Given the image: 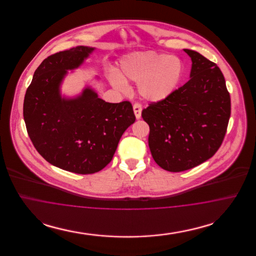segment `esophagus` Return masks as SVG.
<instances>
[{
  "mask_svg": "<svg viewBox=\"0 0 256 256\" xmlns=\"http://www.w3.org/2000/svg\"><path fill=\"white\" fill-rule=\"evenodd\" d=\"M134 111L135 114L136 119H140L141 118V114H142V106L140 104H134Z\"/></svg>",
  "mask_w": 256,
  "mask_h": 256,
  "instance_id": "1",
  "label": "esophagus"
}]
</instances>
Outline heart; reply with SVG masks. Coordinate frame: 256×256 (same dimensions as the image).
I'll use <instances>...</instances> for the list:
<instances>
[{"label":"heart","instance_id":"b5f03b06","mask_svg":"<svg viewBox=\"0 0 256 256\" xmlns=\"http://www.w3.org/2000/svg\"><path fill=\"white\" fill-rule=\"evenodd\" d=\"M183 64L176 56L154 50L134 52L122 56L119 74H110V84L119 91L128 89L126 80L137 84L141 97L148 102H160L169 97L180 84Z\"/></svg>","mask_w":256,"mask_h":256}]
</instances>
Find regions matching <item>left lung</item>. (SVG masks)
<instances>
[{
  "mask_svg": "<svg viewBox=\"0 0 256 256\" xmlns=\"http://www.w3.org/2000/svg\"><path fill=\"white\" fill-rule=\"evenodd\" d=\"M190 80L169 97L150 104L148 146L156 164L169 172L192 169L219 150L230 117V96L219 67L192 50Z\"/></svg>",
  "mask_w": 256,
  "mask_h": 256,
  "instance_id": "1",
  "label": "left lung"
}]
</instances>
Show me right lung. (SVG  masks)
I'll list each match as a JSON object with an SVG mask.
<instances>
[{
  "instance_id": "right-lung-1",
  "label": "right lung",
  "mask_w": 256,
  "mask_h": 256,
  "mask_svg": "<svg viewBox=\"0 0 256 256\" xmlns=\"http://www.w3.org/2000/svg\"><path fill=\"white\" fill-rule=\"evenodd\" d=\"M95 50L78 46L50 56L24 95V122L37 152L52 165L80 174L104 169L135 121L130 102H106L89 84L74 97L62 95L68 71L80 68Z\"/></svg>"
}]
</instances>
